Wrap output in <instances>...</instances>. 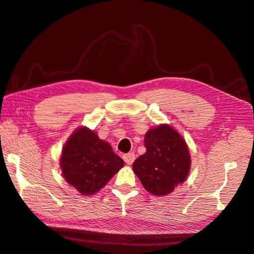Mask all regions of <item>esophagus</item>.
<instances>
[{"label":"esophagus","mask_w":254,"mask_h":254,"mask_svg":"<svg viewBox=\"0 0 254 254\" xmlns=\"http://www.w3.org/2000/svg\"><path fill=\"white\" fill-rule=\"evenodd\" d=\"M123 160H125V162H126L127 165H131L133 162H134V160H135V154L133 152L123 154Z\"/></svg>","instance_id":"esophagus-1"}]
</instances>
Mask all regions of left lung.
<instances>
[{
	"mask_svg": "<svg viewBox=\"0 0 254 254\" xmlns=\"http://www.w3.org/2000/svg\"><path fill=\"white\" fill-rule=\"evenodd\" d=\"M144 144L146 152L134 161V173L148 192L157 196L170 194L189 175V148L183 136L168 125L149 129Z\"/></svg>",
	"mask_w": 254,
	"mask_h": 254,
	"instance_id": "left-lung-1",
	"label": "left lung"
}]
</instances>
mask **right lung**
Masks as SVG:
<instances>
[{
    "label": "right lung",
    "instance_id": "add662e5",
    "mask_svg": "<svg viewBox=\"0 0 254 254\" xmlns=\"http://www.w3.org/2000/svg\"><path fill=\"white\" fill-rule=\"evenodd\" d=\"M60 165L67 184L81 195H93L106 186L125 162L107 141L81 127L65 142Z\"/></svg>",
    "mask_w": 254,
    "mask_h": 254
}]
</instances>
